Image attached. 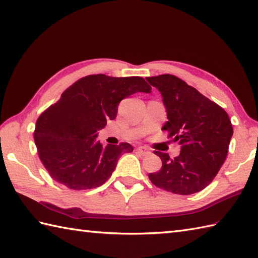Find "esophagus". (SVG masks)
<instances>
[{
    "mask_svg": "<svg viewBox=\"0 0 258 258\" xmlns=\"http://www.w3.org/2000/svg\"><path fill=\"white\" fill-rule=\"evenodd\" d=\"M138 151L141 155H143V156H146V155H150L151 154V151L149 150V149H146V147H143V146H141V147H139Z\"/></svg>",
    "mask_w": 258,
    "mask_h": 258,
    "instance_id": "34e87169",
    "label": "esophagus"
}]
</instances>
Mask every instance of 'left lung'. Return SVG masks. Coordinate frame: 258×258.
Wrapping results in <instances>:
<instances>
[{
	"mask_svg": "<svg viewBox=\"0 0 258 258\" xmlns=\"http://www.w3.org/2000/svg\"><path fill=\"white\" fill-rule=\"evenodd\" d=\"M160 91L166 108L163 130L180 145L173 160L167 153L155 151L162 168L149 174L157 187L174 194L189 195L211 184L227 156L233 136L227 113L176 76L163 74L146 78Z\"/></svg>",
	"mask_w": 258,
	"mask_h": 258,
	"instance_id": "8db88e82",
	"label": "left lung"
}]
</instances>
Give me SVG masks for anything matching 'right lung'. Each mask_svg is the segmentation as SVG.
<instances>
[{"label":"right lung","instance_id":"right-lung-1","mask_svg":"<svg viewBox=\"0 0 258 258\" xmlns=\"http://www.w3.org/2000/svg\"><path fill=\"white\" fill-rule=\"evenodd\" d=\"M152 87L140 76L89 75L75 82L36 120L34 142L52 178L71 189H91L111 177L128 143L104 146L96 138L117 115L123 98Z\"/></svg>","mask_w":258,"mask_h":258}]
</instances>
